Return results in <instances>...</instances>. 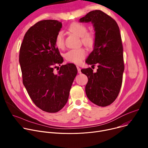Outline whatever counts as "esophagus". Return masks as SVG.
I'll list each match as a JSON object with an SVG mask.
<instances>
[{
    "instance_id": "esophagus-1",
    "label": "esophagus",
    "mask_w": 148,
    "mask_h": 148,
    "mask_svg": "<svg viewBox=\"0 0 148 148\" xmlns=\"http://www.w3.org/2000/svg\"><path fill=\"white\" fill-rule=\"evenodd\" d=\"M77 70H78V74H81V69H80V68H79L78 66H77Z\"/></svg>"
}]
</instances>
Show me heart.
I'll list each match as a JSON object with an SVG mask.
<instances>
[{"label":"heart","mask_w":148,"mask_h":148,"mask_svg":"<svg viewBox=\"0 0 148 148\" xmlns=\"http://www.w3.org/2000/svg\"><path fill=\"white\" fill-rule=\"evenodd\" d=\"M69 30L81 37L82 44L87 47H92L95 43V36L92 32H87V26L81 23L74 22L71 23L69 28ZM55 45L59 49H62L64 46V33L60 31L57 34L55 38ZM86 51L84 48L74 49L69 50L64 55L67 61L78 64L86 56Z\"/></svg>","instance_id":"1"}]
</instances>
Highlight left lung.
<instances>
[{"mask_svg":"<svg viewBox=\"0 0 148 148\" xmlns=\"http://www.w3.org/2000/svg\"><path fill=\"white\" fill-rule=\"evenodd\" d=\"M91 22L95 30L93 51L86 62L98 69H82L88 79L86 86L88 98L99 107L111 104L117 98L122 83L124 63L123 46L118 24L111 17L99 10L90 12L79 22Z\"/></svg>","mask_w":148,"mask_h":148,"instance_id":"8db88e82","label":"left lung"}]
</instances>
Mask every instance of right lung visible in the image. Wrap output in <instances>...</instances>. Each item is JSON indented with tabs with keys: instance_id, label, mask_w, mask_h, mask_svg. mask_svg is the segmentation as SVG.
Returning <instances> with one entry per match:
<instances>
[{
	"instance_id": "add662e5",
	"label": "right lung",
	"mask_w": 148,
	"mask_h": 148,
	"mask_svg": "<svg viewBox=\"0 0 148 148\" xmlns=\"http://www.w3.org/2000/svg\"><path fill=\"white\" fill-rule=\"evenodd\" d=\"M62 27L57 20H41L26 33L20 49L19 62L23 83L34 103L43 111L57 112L66 104L77 74L74 64L54 69L63 62L55 45Z\"/></svg>"
}]
</instances>
